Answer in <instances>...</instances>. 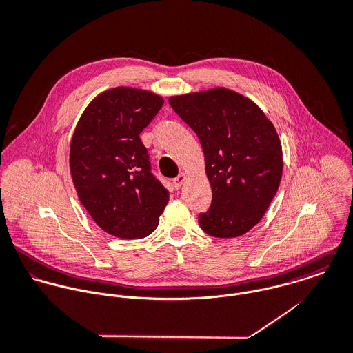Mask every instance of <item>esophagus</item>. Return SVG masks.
I'll return each instance as SVG.
<instances>
[{
  "label": "esophagus",
  "instance_id": "1",
  "mask_svg": "<svg viewBox=\"0 0 353 353\" xmlns=\"http://www.w3.org/2000/svg\"><path fill=\"white\" fill-rule=\"evenodd\" d=\"M185 181V173H180L174 180H173V185H174V188H180L181 185H183V183Z\"/></svg>",
  "mask_w": 353,
  "mask_h": 353
}]
</instances>
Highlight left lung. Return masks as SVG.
Returning a JSON list of instances; mask_svg holds the SVG:
<instances>
[{
  "mask_svg": "<svg viewBox=\"0 0 353 353\" xmlns=\"http://www.w3.org/2000/svg\"><path fill=\"white\" fill-rule=\"evenodd\" d=\"M169 104L196 133L212 205L198 217L210 236L235 238L264 216L282 179V145L261 108L225 88L172 96Z\"/></svg>",
  "mask_w": 353,
  "mask_h": 353,
  "instance_id": "left-lung-1",
  "label": "left lung"
}]
</instances>
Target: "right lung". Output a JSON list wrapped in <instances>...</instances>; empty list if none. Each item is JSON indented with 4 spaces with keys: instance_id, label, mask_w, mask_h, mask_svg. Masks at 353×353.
<instances>
[{
    "instance_id": "obj_1",
    "label": "right lung",
    "mask_w": 353,
    "mask_h": 353,
    "mask_svg": "<svg viewBox=\"0 0 353 353\" xmlns=\"http://www.w3.org/2000/svg\"><path fill=\"white\" fill-rule=\"evenodd\" d=\"M163 99L134 88H114L93 99L70 145V170L83 208L107 234L122 239L155 231L169 192L151 173L140 133Z\"/></svg>"
}]
</instances>
